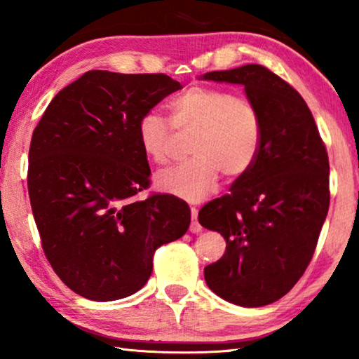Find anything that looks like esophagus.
<instances>
[{
  "label": "esophagus",
  "mask_w": 359,
  "mask_h": 359,
  "mask_svg": "<svg viewBox=\"0 0 359 359\" xmlns=\"http://www.w3.org/2000/svg\"><path fill=\"white\" fill-rule=\"evenodd\" d=\"M191 224H189V231L191 233H200L201 231V224L198 223V210L196 208H191Z\"/></svg>",
  "instance_id": "1"
}]
</instances>
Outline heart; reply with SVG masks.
Instances as JSON below:
<instances>
[{"mask_svg":"<svg viewBox=\"0 0 359 359\" xmlns=\"http://www.w3.org/2000/svg\"><path fill=\"white\" fill-rule=\"evenodd\" d=\"M172 125L158 111H146L138 121V141L154 163L170 158L172 126L193 133L188 161L165 168L154 184L161 193L187 201H201L218 184L221 171L228 178L246 175L258 158L263 121L250 100L219 88L196 85L171 101Z\"/></svg>","mask_w":359,"mask_h":359,"instance_id":"heart-1","label":"heart"}]
</instances>
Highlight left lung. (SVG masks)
<instances>
[{"label": "left lung", "instance_id": "8db88e82", "mask_svg": "<svg viewBox=\"0 0 359 359\" xmlns=\"http://www.w3.org/2000/svg\"><path fill=\"white\" fill-rule=\"evenodd\" d=\"M200 78L245 86L263 121L255 165L198 215L203 228L226 240L223 258L205 268V280L229 303L264 306L298 283L315 253L330 208L328 153L302 95L264 66Z\"/></svg>", "mask_w": 359, "mask_h": 359}]
</instances>
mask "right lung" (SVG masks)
<instances>
[{
	"instance_id": "1",
	"label": "right lung",
	"mask_w": 359,
	"mask_h": 359,
	"mask_svg": "<svg viewBox=\"0 0 359 359\" xmlns=\"http://www.w3.org/2000/svg\"><path fill=\"white\" fill-rule=\"evenodd\" d=\"M181 85L166 74L93 69L53 98L29 146L31 210L48 261L69 290L114 302L141 290L153 253L188 231L191 211L149 187L138 121Z\"/></svg>"
}]
</instances>
